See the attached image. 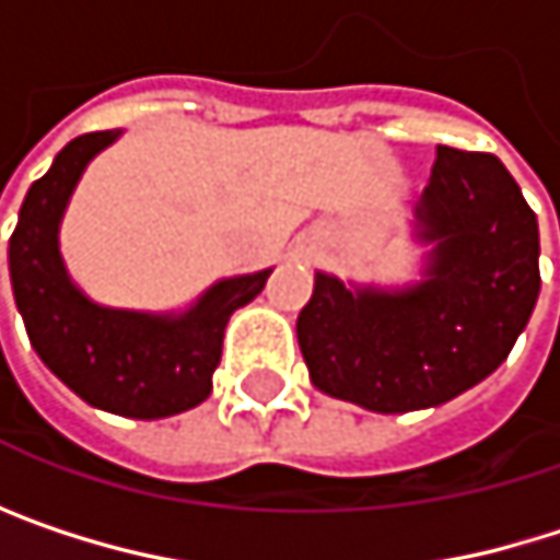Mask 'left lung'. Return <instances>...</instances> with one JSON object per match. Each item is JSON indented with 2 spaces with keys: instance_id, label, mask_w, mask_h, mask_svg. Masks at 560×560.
Instances as JSON below:
<instances>
[{
  "instance_id": "1",
  "label": "left lung",
  "mask_w": 560,
  "mask_h": 560,
  "mask_svg": "<svg viewBox=\"0 0 560 560\" xmlns=\"http://www.w3.org/2000/svg\"><path fill=\"white\" fill-rule=\"evenodd\" d=\"M424 281L350 291L317 272L298 343L320 392L370 411H415L487 380L538 301V220L490 152L438 145L415 207Z\"/></svg>"
}]
</instances>
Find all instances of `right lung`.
Here are the masks:
<instances>
[{
  "label": "right lung",
  "instance_id": "add662e5",
  "mask_svg": "<svg viewBox=\"0 0 560 560\" xmlns=\"http://www.w3.org/2000/svg\"><path fill=\"white\" fill-rule=\"evenodd\" d=\"M116 136L119 129L77 136L28 187L9 240V272L28 340L67 389L113 415L165 418L210 395L230 314L249 304L272 272L220 281L180 317L100 307L83 298L63 272L57 223L86 162Z\"/></svg>",
  "mask_w": 560,
  "mask_h": 560
}]
</instances>
